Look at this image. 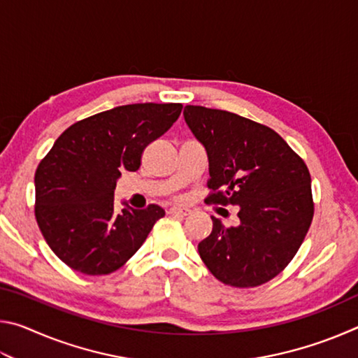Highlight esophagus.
<instances>
[{
	"mask_svg": "<svg viewBox=\"0 0 358 358\" xmlns=\"http://www.w3.org/2000/svg\"><path fill=\"white\" fill-rule=\"evenodd\" d=\"M169 213L173 215V216H187L191 215V210L189 208H181V207H172L171 210H169Z\"/></svg>",
	"mask_w": 358,
	"mask_h": 358,
	"instance_id": "1",
	"label": "esophagus"
}]
</instances>
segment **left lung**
I'll return each mask as SVG.
<instances>
[{
    "mask_svg": "<svg viewBox=\"0 0 358 358\" xmlns=\"http://www.w3.org/2000/svg\"><path fill=\"white\" fill-rule=\"evenodd\" d=\"M185 121L208 156L207 201L238 207L240 224L213 230L199 254L216 280L256 287L294 259L314 215L310 171L273 129L240 115L186 106Z\"/></svg>",
    "mask_w": 358,
    "mask_h": 358,
    "instance_id": "obj_1",
    "label": "left lung"
}]
</instances>
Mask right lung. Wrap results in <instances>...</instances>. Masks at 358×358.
<instances>
[{"mask_svg":"<svg viewBox=\"0 0 358 358\" xmlns=\"http://www.w3.org/2000/svg\"><path fill=\"white\" fill-rule=\"evenodd\" d=\"M181 104H129L69 126L34 175L36 221L50 250L83 275H108L134 256L155 222L157 205L117 213L121 172L141 167L143 150L172 128Z\"/></svg>","mask_w":358,"mask_h":358,"instance_id":"add662e5","label":"right lung"}]
</instances>
